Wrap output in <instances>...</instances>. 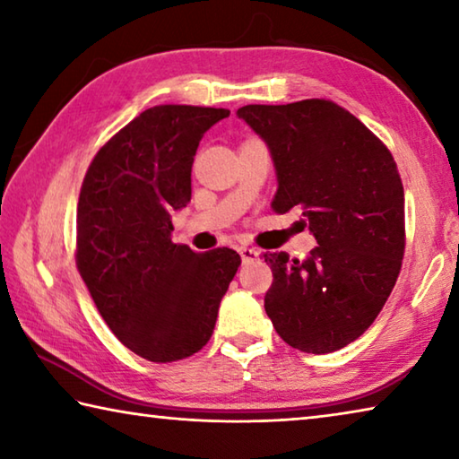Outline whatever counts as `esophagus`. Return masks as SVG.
Masks as SVG:
<instances>
[{
	"instance_id": "esophagus-1",
	"label": "esophagus",
	"mask_w": 459,
	"mask_h": 459,
	"mask_svg": "<svg viewBox=\"0 0 459 459\" xmlns=\"http://www.w3.org/2000/svg\"><path fill=\"white\" fill-rule=\"evenodd\" d=\"M238 253L240 257H243V263H253V261H259L261 253L257 248H251V247H238Z\"/></svg>"
}]
</instances>
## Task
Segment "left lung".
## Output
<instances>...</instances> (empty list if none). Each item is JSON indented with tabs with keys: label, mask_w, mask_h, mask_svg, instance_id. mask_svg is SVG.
Instances as JSON below:
<instances>
[{
	"label": "left lung",
	"mask_w": 459,
	"mask_h": 459,
	"mask_svg": "<svg viewBox=\"0 0 459 459\" xmlns=\"http://www.w3.org/2000/svg\"><path fill=\"white\" fill-rule=\"evenodd\" d=\"M237 115L267 143L277 174L271 206L298 208L317 247L306 259L267 253L265 312L287 344L328 354L377 320L405 255V192L386 145L325 99L247 105Z\"/></svg>",
	"instance_id": "left-lung-1"
}]
</instances>
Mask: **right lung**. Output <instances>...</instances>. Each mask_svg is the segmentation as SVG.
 <instances>
[{
  "instance_id": "obj_1",
  "label": "right lung",
  "mask_w": 459,
  "mask_h": 459,
  "mask_svg": "<svg viewBox=\"0 0 459 459\" xmlns=\"http://www.w3.org/2000/svg\"><path fill=\"white\" fill-rule=\"evenodd\" d=\"M229 108H145L100 147L76 208V267L99 314L131 352L174 362L212 336L222 295L240 265L232 248L172 243L169 212L192 196L202 135Z\"/></svg>"
}]
</instances>
